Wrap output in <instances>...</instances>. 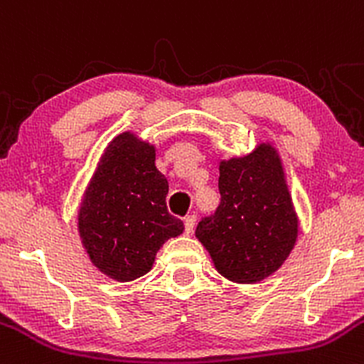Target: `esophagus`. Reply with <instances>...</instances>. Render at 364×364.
<instances>
[{
	"label": "esophagus",
	"mask_w": 364,
	"mask_h": 364,
	"mask_svg": "<svg viewBox=\"0 0 364 364\" xmlns=\"http://www.w3.org/2000/svg\"><path fill=\"white\" fill-rule=\"evenodd\" d=\"M195 221H197V218H195L193 214H190V216L185 218V232L186 233H192L193 232Z\"/></svg>",
	"instance_id": "1"
}]
</instances>
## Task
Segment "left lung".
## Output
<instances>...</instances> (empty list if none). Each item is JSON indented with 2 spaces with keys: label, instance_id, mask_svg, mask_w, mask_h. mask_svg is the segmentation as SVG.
Returning a JSON list of instances; mask_svg holds the SVG:
<instances>
[{
  "label": "left lung",
  "instance_id": "1",
  "mask_svg": "<svg viewBox=\"0 0 364 364\" xmlns=\"http://www.w3.org/2000/svg\"><path fill=\"white\" fill-rule=\"evenodd\" d=\"M218 188L220 205L198 221L195 235L230 281L252 284L269 277L289 256L298 233L279 155L259 144L251 155L221 162Z\"/></svg>",
  "mask_w": 364,
  "mask_h": 364
}]
</instances>
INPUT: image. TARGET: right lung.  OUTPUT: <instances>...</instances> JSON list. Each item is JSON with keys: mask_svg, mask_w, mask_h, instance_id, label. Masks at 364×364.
<instances>
[{"mask_svg": "<svg viewBox=\"0 0 364 364\" xmlns=\"http://www.w3.org/2000/svg\"><path fill=\"white\" fill-rule=\"evenodd\" d=\"M169 183L155 167V148L125 132L106 148L78 214L92 263L117 281L150 272L156 251L183 232L167 211Z\"/></svg>", "mask_w": 364, "mask_h": 364, "instance_id": "add662e5", "label": "right lung"}]
</instances>
